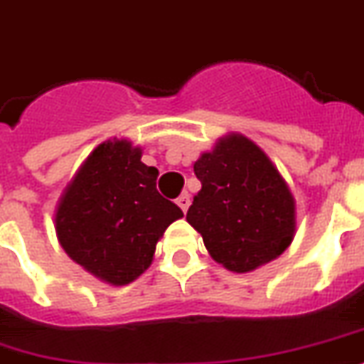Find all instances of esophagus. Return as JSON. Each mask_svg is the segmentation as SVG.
<instances>
[{
	"instance_id": "obj_1",
	"label": "esophagus",
	"mask_w": 364,
	"mask_h": 364,
	"mask_svg": "<svg viewBox=\"0 0 364 364\" xmlns=\"http://www.w3.org/2000/svg\"><path fill=\"white\" fill-rule=\"evenodd\" d=\"M177 205L181 207V210L183 213H187V209H188V205H191V196H188L187 192H183L181 196L177 198V201H176Z\"/></svg>"
}]
</instances>
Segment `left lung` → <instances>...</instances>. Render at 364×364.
Instances as JSON below:
<instances>
[{"mask_svg": "<svg viewBox=\"0 0 364 364\" xmlns=\"http://www.w3.org/2000/svg\"><path fill=\"white\" fill-rule=\"evenodd\" d=\"M194 173L201 188L188 207L187 222L218 264L246 274L291 246L296 200L253 140L240 133L220 136L194 163Z\"/></svg>", "mask_w": 364, "mask_h": 364, "instance_id": "8db88e82", "label": "left lung"}]
</instances>
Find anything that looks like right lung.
Instances as JSON below:
<instances>
[{
  "mask_svg": "<svg viewBox=\"0 0 364 364\" xmlns=\"http://www.w3.org/2000/svg\"><path fill=\"white\" fill-rule=\"evenodd\" d=\"M142 148L109 139L92 149L55 207V233L79 267L103 283L129 285L154 262L155 246L183 210L155 188L159 170Z\"/></svg>",
  "mask_w": 364,
  "mask_h": 364,
  "instance_id": "right-lung-1",
  "label": "right lung"
}]
</instances>
